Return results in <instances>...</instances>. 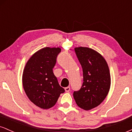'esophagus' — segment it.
<instances>
[{
  "mask_svg": "<svg viewBox=\"0 0 132 132\" xmlns=\"http://www.w3.org/2000/svg\"><path fill=\"white\" fill-rule=\"evenodd\" d=\"M64 89H65V91H66V92H69V90H70V87H65Z\"/></svg>",
  "mask_w": 132,
  "mask_h": 132,
  "instance_id": "obj_1",
  "label": "esophagus"
}]
</instances>
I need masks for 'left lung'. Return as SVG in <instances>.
<instances>
[{
  "label": "left lung",
  "mask_w": 132,
  "mask_h": 132,
  "mask_svg": "<svg viewBox=\"0 0 132 132\" xmlns=\"http://www.w3.org/2000/svg\"><path fill=\"white\" fill-rule=\"evenodd\" d=\"M75 50L82 68L83 84L73 97L80 108L89 110L99 105L109 92V68L105 58L94 50L82 46Z\"/></svg>",
  "instance_id": "obj_1"
}]
</instances>
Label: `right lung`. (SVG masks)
Wrapping results in <instances>:
<instances>
[{
  "label": "right lung",
  "mask_w": 132,
  "mask_h": 132,
  "mask_svg": "<svg viewBox=\"0 0 132 132\" xmlns=\"http://www.w3.org/2000/svg\"><path fill=\"white\" fill-rule=\"evenodd\" d=\"M60 51L59 47L39 50L30 57L23 71L22 84L27 97L43 109L53 107L64 92L53 71Z\"/></svg>",
  "instance_id": "1"
}]
</instances>
